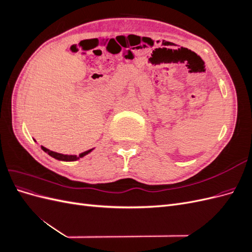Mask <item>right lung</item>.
<instances>
[{"mask_svg":"<svg viewBox=\"0 0 252 252\" xmlns=\"http://www.w3.org/2000/svg\"><path fill=\"white\" fill-rule=\"evenodd\" d=\"M41 148H42L45 152H47V154H48L50 157L59 159V161H65V162L77 161V159H79L80 158L85 157L86 155L89 154V152H91V151L94 150V149H89V150H87V151H85V152H82V154H80L79 156H71V155H70V156H67V155H62V154H58V152H55V151H51V150H49V149H47V148H45L44 146H41Z\"/></svg>","mask_w":252,"mask_h":252,"instance_id":"add662e5","label":"right lung"}]
</instances>
